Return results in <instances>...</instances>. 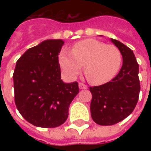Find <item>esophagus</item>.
<instances>
[{"instance_id": "34e87169", "label": "esophagus", "mask_w": 151, "mask_h": 151, "mask_svg": "<svg viewBox=\"0 0 151 151\" xmlns=\"http://www.w3.org/2000/svg\"><path fill=\"white\" fill-rule=\"evenodd\" d=\"M79 88L80 89H86V88H88V86L85 84H84V83H79Z\"/></svg>"}]
</instances>
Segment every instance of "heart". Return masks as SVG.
<instances>
[{"mask_svg":"<svg viewBox=\"0 0 151 151\" xmlns=\"http://www.w3.org/2000/svg\"><path fill=\"white\" fill-rule=\"evenodd\" d=\"M122 53L117 47L94 39L78 41L72 52L63 49L59 54L62 70L69 78H75L82 70L90 82L100 85L110 81L119 70Z\"/></svg>","mask_w":151,"mask_h":151,"instance_id":"b5f03b06","label":"heart"}]
</instances>
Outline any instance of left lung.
<instances>
[{
  "label": "left lung",
  "mask_w": 151,
  "mask_h": 151,
  "mask_svg": "<svg viewBox=\"0 0 151 151\" xmlns=\"http://www.w3.org/2000/svg\"><path fill=\"white\" fill-rule=\"evenodd\" d=\"M111 41L122 55V68L110 81L89 88L91 115L99 125H113L126 118L136 107L140 92L139 64L133 52L117 40Z\"/></svg>",
  "instance_id": "obj_1"
}]
</instances>
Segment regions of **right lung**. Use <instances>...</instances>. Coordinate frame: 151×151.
<instances>
[{
    "mask_svg": "<svg viewBox=\"0 0 151 151\" xmlns=\"http://www.w3.org/2000/svg\"><path fill=\"white\" fill-rule=\"evenodd\" d=\"M62 40H47L29 48L16 62L13 81L15 103L30 124L55 128L66 122L78 83L61 80L59 54Z\"/></svg>",
    "mask_w": 151,
    "mask_h": 151,
    "instance_id": "1",
    "label": "right lung"
}]
</instances>
